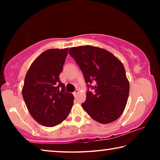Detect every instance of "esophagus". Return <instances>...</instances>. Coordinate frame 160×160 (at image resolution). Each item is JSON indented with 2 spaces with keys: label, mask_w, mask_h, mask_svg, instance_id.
<instances>
[{
  "label": "esophagus",
  "mask_w": 160,
  "mask_h": 160,
  "mask_svg": "<svg viewBox=\"0 0 160 160\" xmlns=\"http://www.w3.org/2000/svg\"><path fill=\"white\" fill-rule=\"evenodd\" d=\"M78 93H79V91H78V90H75V92H73V95L75 97V96L77 95V94H78Z\"/></svg>",
  "instance_id": "obj_1"
}]
</instances>
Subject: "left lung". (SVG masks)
Wrapping results in <instances>:
<instances>
[{
  "label": "left lung",
  "instance_id": "obj_1",
  "mask_svg": "<svg viewBox=\"0 0 160 160\" xmlns=\"http://www.w3.org/2000/svg\"><path fill=\"white\" fill-rule=\"evenodd\" d=\"M69 54L82 70L88 86L83 109L103 124L118 119L126 107L130 88L123 63L109 51L92 46L72 47Z\"/></svg>",
  "mask_w": 160,
  "mask_h": 160
}]
</instances>
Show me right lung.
Instances as JSON below:
<instances>
[{"label":"right lung","mask_w":160,"mask_h":160,"mask_svg":"<svg viewBox=\"0 0 160 160\" xmlns=\"http://www.w3.org/2000/svg\"><path fill=\"white\" fill-rule=\"evenodd\" d=\"M68 48H51L35 59L25 78L22 97L32 117L47 127L61 123L73 105L74 97L59 80Z\"/></svg>","instance_id":"obj_1"}]
</instances>
